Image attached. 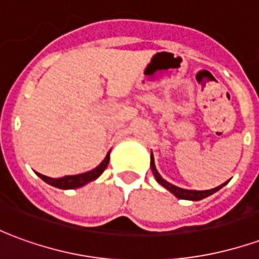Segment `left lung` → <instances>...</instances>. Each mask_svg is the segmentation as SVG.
<instances>
[{
	"label": "left lung",
	"mask_w": 259,
	"mask_h": 259,
	"mask_svg": "<svg viewBox=\"0 0 259 259\" xmlns=\"http://www.w3.org/2000/svg\"><path fill=\"white\" fill-rule=\"evenodd\" d=\"M150 166H151L152 174H154V178L157 179V182L161 186H163L165 189L168 191H170L175 197H178L180 200H189V201H200L202 198H206V197H209L213 193H217L219 189H222L223 186L226 185V183H223V185L218 186L215 189H211V190H187V189H182V187H178V186L172 185V183H169L166 180L163 179L161 175L158 174L157 168H155V162H154V157H152V152H151V163H150Z\"/></svg>",
	"instance_id": "8db88e82"
}]
</instances>
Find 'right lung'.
<instances>
[{
	"label": "right lung",
	"mask_w": 259,
	"mask_h": 259,
	"mask_svg": "<svg viewBox=\"0 0 259 259\" xmlns=\"http://www.w3.org/2000/svg\"><path fill=\"white\" fill-rule=\"evenodd\" d=\"M108 163H109V152H108L107 157L104 158V161H102L97 168H94L93 170H89V172H84V174L73 175V176H64V178H59V179H53V178H48V176H44V175L41 174L37 175H38L46 183L54 186V187H57V189L70 190V189H79V187H83V186H85L87 183L96 180L97 178H100L102 172L107 169Z\"/></svg>",
	"instance_id": "right-lung-1"
}]
</instances>
